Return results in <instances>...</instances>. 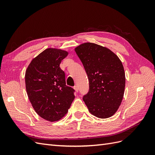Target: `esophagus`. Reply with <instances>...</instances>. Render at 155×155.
<instances>
[{
    "instance_id": "obj_1",
    "label": "esophagus",
    "mask_w": 155,
    "mask_h": 155,
    "mask_svg": "<svg viewBox=\"0 0 155 155\" xmlns=\"http://www.w3.org/2000/svg\"><path fill=\"white\" fill-rule=\"evenodd\" d=\"M74 90L76 91V92H78V86H76V85L74 86Z\"/></svg>"
}]
</instances>
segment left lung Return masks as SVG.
Returning a JSON list of instances; mask_svg holds the SVG:
<instances>
[{
    "label": "left lung",
    "mask_w": 155,
    "mask_h": 155,
    "mask_svg": "<svg viewBox=\"0 0 155 155\" xmlns=\"http://www.w3.org/2000/svg\"><path fill=\"white\" fill-rule=\"evenodd\" d=\"M75 51L89 81L83 100L92 114L100 118L114 115L122 101L125 76L122 63L114 53L92 43L81 44Z\"/></svg>",
    "instance_id": "8db88e82"
}]
</instances>
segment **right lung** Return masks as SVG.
Segmentation results:
<instances>
[{
    "label": "right lung",
    "instance_id": "obj_1",
    "mask_svg": "<svg viewBox=\"0 0 155 155\" xmlns=\"http://www.w3.org/2000/svg\"><path fill=\"white\" fill-rule=\"evenodd\" d=\"M67 55L66 51L47 48L31 61L26 71V88L32 107L50 121L61 119L75 98V90L66 85L64 72L59 67Z\"/></svg>",
    "mask_w": 155,
    "mask_h": 155
}]
</instances>
